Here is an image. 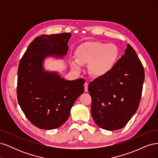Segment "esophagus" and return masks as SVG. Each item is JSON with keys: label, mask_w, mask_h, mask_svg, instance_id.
<instances>
[{"label": "esophagus", "mask_w": 158, "mask_h": 158, "mask_svg": "<svg viewBox=\"0 0 158 158\" xmlns=\"http://www.w3.org/2000/svg\"><path fill=\"white\" fill-rule=\"evenodd\" d=\"M84 90L85 92H87L88 91V82H85L84 84Z\"/></svg>", "instance_id": "obj_1"}]
</instances>
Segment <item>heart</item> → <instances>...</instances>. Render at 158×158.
I'll use <instances>...</instances> for the list:
<instances>
[{
    "instance_id": "heart-1",
    "label": "heart",
    "mask_w": 158,
    "mask_h": 158,
    "mask_svg": "<svg viewBox=\"0 0 158 158\" xmlns=\"http://www.w3.org/2000/svg\"><path fill=\"white\" fill-rule=\"evenodd\" d=\"M76 60L72 68L80 71L82 64H88V72L94 77H103L115 66L120 56L118 47L113 44L88 41L80 44L75 51Z\"/></svg>"
}]
</instances>
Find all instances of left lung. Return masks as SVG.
I'll return each mask as SVG.
<instances>
[{
  "mask_svg": "<svg viewBox=\"0 0 158 158\" xmlns=\"http://www.w3.org/2000/svg\"><path fill=\"white\" fill-rule=\"evenodd\" d=\"M144 76L141 61L128 44L114 69L88 85L91 113L98 126L107 131L126 126L139 106Z\"/></svg>",
  "mask_w": 158,
  "mask_h": 158,
  "instance_id": "obj_1",
  "label": "left lung"
}]
</instances>
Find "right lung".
I'll use <instances>...</instances> for the list:
<instances>
[{
	"label": "right lung",
	"instance_id": "1",
	"mask_svg": "<svg viewBox=\"0 0 158 158\" xmlns=\"http://www.w3.org/2000/svg\"><path fill=\"white\" fill-rule=\"evenodd\" d=\"M70 37V33L37 36L19 63L18 103L28 120L41 129L52 130L63 125L76 99L84 93L83 78L67 80L44 68L47 57L64 58Z\"/></svg>",
	"mask_w": 158,
	"mask_h": 158
}]
</instances>
